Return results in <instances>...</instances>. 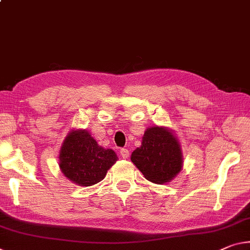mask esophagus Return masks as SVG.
Masks as SVG:
<instances>
[{"label":"esophagus","instance_id":"obj_1","mask_svg":"<svg viewBox=\"0 0 250 250\" xmlns=\"http://www.w3.org/2000/svg\"><path fill=\"white\" fill-rule=\"evenodd\" d=\"M120 154H121V157L124 158V159H128L129 156H130V152H129L128 149H121Z\"/></svg>","mask_w":250,"mask_h":250}]
</instances>
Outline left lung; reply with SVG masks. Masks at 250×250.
<instances>
[{
	"mask_svg": "<svg viewBox=\"0 0 250 250\" xmlns=\"http://www.w3.org/2000/svg\"><path fill=\"white\" fill-rule=\"evenodd\" d=\"M131 161L146 180L164 185L175 179L184 166L179 139L167 126H149Z\"/></svg>",
	"mask_w": 250,
	"mask_h": 250,
	"instance_id": "1",
	"label": "left lung"
}]
</instances>
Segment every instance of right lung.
<instances>
[{"label":"right lung","mask_w":250,"mask_h":250,"mask_svg":"<svg viewBox=\"0 0 250 250\" xmlns=\"http://www.w3.org/2000/svg\"><path fill=\"white\" fill-rule=\"evenodd\" d=\"M117 160V153L112 149L99 146L89 131L74 129L62 142L59 167L69 180L89 187L104 180Z\"/></svg>","instance_id":"right-lung-1"}]
</instances>
